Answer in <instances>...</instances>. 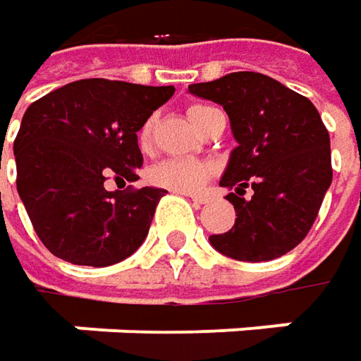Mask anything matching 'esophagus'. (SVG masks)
Returning <instances> with one entry per match:
<instances>
[{"label":"esophagus","mask_w":361,"mask_h":361,"mask_svg":"<svg viewBox=\"0 0 361 361\" xmlns=\"http://www.w3.org/2000/svg\"><path fill=\"white\" fill-rule=\"evenodd\" d=\"M185 196L190 197L192 202H196V204H206L208 202V197L202 196V194H185Z\"/></svg>","instance_id":"34e87169"}]
</instances>
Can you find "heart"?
Returning <instances> with one entry per match:
<instances>
[{
  "label": "heart",
  "mask_w": 361,
  "mask_h": 361,
  "mask_svg": "<svg viewBox=\"0 0 361 361\" xmlns=\"http://www.w3.org/2000/svg\"><path fill=\"white\" fill-rule=\"evenodd\" d=\"M212 111V106L206 104H194L190 106L188 115L192 118V123L197 129L202 127L204 117ZM153 125L155 118H147L139 133H137V143L141 149H149L151 137H153ZM212 165L200 159H190V157H169V159H161L151 167L147 171V180L157 185V188H165L171 192H180V194H190V192H197L206 181L212 178Z\"/></svg>",
  "instance_id": "b5f03b06"
}]
</instances>
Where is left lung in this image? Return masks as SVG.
<instances>
[{
	"label": "left lung",
	"instance_id": "8db88e82",
	"mask_svg": "<svg viewBox=\"0 0 361 361\" xmlns=\"http://www.w3.org/2000/svg\"><path fill=\"white\" fill-rule=\"evenodd\" d=\"M224 106L236 147L222 188L236 222L210 244L230 259L262 262L287 255L311 230L331 185L329 133L313 102L260 72H230L190 85ZM250 185L255 194L244 198Z\"/></svg>",
	"mask_w": 361,
	"mask_h": 361
}]
</instances>
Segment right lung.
Listing matches in <instances>:
<instances>
[{"label": "right lung", "instance_id": "right-lung-1", "mask_svg": "<svg viewBox=\"0 0 361 361\" xmlns=\"http://www.w3.org/2000/svg\"><path fill=\"white\" fill-rule=\"evenodd\" d=\"M173 87L85 78L32 102L13 141L18 194L38 238L62 260L109 267L143 244L161 188L106 192L137 181L141 125Z\"/></svg>", "mask_w": 361, "mask_h": 361}]
</instances>
